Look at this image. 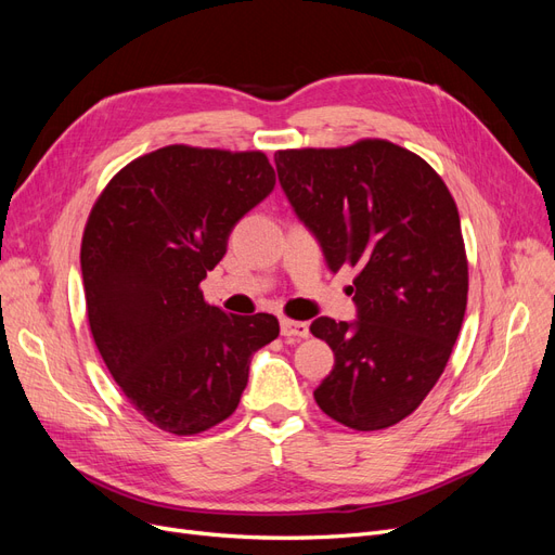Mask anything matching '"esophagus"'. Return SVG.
<instances>
[{
  "instance_id": "esophagus-1",
  "label": "esophagus",
  "mask_w": 555,
  "mask_h": 555,
  "mask_svg": "<svg viewBox=\"0 0 555 555\" xmlns=\"http://www.w3.org/2000/svg\"><path fill=\"white\" fill-rule=\"evenodd\" d=\"M280 333L284 338H308L310 326L306 322H294V319H282Z\"/></svg>"
}]
</instances>
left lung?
Returning <instances> with one entry per match:
<instances>
[{
    "mask_svg": "<svg viewBox=\"0 0 555 555\" xmlns=\"http://www.w3.org/2000/svg\"><path fill=\"white\" fill-rule=\"evenodd\" d=\"M275 169L333 273L357 268L354 322L317 317L333 349L317 405L354 430L412 414L440 379L467 304L461 217L442 178L410 150L359 141L280 150Z\"/></svg>",
    "mask_w": 555,
    "mask_h": 555,
    "instance_id": "8db88e82",
    "label": "left lung"
}]
</instances>
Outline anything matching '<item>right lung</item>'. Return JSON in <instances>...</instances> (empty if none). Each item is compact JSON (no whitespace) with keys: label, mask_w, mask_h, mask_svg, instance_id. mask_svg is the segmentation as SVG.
<instances>
[{"label":"right lung","mask_w":555,"mask_h":555,"mask_svg":"<svg viewBox=\"0 0 555 555\" xmlns=\"http://www.w3.org/2000/svg\"><path fill=\"white\" fill-rule=\"evenodd\" d=\"M275 188L263 153L169 145L133 159L96 198L82 233L88 319L108 373L150 424L194 435L238 408L273 314L208 306L201 280L229 233Z\"/></svg>","instance_id":"obj_1"}]
</instances>
